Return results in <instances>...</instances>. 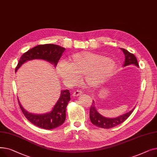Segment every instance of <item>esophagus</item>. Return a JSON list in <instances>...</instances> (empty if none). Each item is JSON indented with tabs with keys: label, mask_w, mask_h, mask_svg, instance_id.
I'll return each instance as SVG.
<instances>
[{
	"label": "esophagus",
	"mask_w": 157,
	"mask_h": 157,
	"mask_svg": "<svg viewBox=\"0 0 157 157\" xmlns=\"http://www.w3.org/2000/svg\"><path fill=\"white\" fill-rule=\"evenodd\" d=\"M81 93H82V92L80 91V90H76V91L73 92V94H72V97H78V96L81 95Z\"/></svg>",
	"instance_id": "34e87169"
}]
</instances>
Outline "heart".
<instances>
[{
	"label": "heart",
	"mask_w": 157,
	"mask_h": 157,
	"mask_svg": "<svg viewBox=\"0 0 157 157\" xmlns=\"http://www.w3.org/2000/svg\"><path fill=\"white\" fill-rule=\"evenodd\" d=\"M69 60H61L56 65L58 73L67 86L76 85L81 75L85 85L97 86L112 75L117 68L116 62L110 58L88 51L74 53Z\"/></svg>",
	"instance_id": "1"
}]
</instances>
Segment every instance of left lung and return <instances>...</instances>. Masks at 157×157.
<instances>
[{
	"instance_id": "obj_1",
	"label": "left lung",
	"mask_w": 157,
	"mask_h": 157,
	"mask_svg": "<svg viewBox=\"0 0 157 157\" xmlns=\"http://www.w3.org/2000/svg\"><path fill=\"white\" fill-rule=\"evenodd\" d=\"M121 49L123 51V53H124L125 57L123 66L125 67V66L130 65H134L139 67L138 62L135 55L126 50L125 49L121 48ZM134 108L127 113L120 115V117L111 118H107L103 117L102 115H101L97 111L95 102L93 101L92 104L90 109V119L93 124L98 127L103 128H111L115 126H117L121 124L123 121H125L129 117L132 113L133 112Z\"/></svg>"
}]
</instances>
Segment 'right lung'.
Masks as SVG:
<instances>
[{
  "label": "right lung",
  "instance_id": "obj_1",
  "mask_svg": "<svg viewBox=\"0 0 157 157\" xmlns=\"http://www.w3.org/2000/svg\"><path fill=\"white\" fill-rule=\"evenodd\" d=\"M65 48L56 44H48L35 46L23 54L16 66L15 72L29 60L40 59L46 60L56 67ZM18 100L20 108L27 119L34 125L44 129L51 130L62 125L66 118V108L71 100L69 90H62L60 96L52 110L44 114H34L23 108Z\"/></svg>",
  "mask_w": 157,
  "mask_h": 157
}]
</instances>
